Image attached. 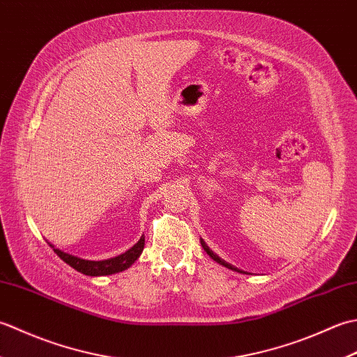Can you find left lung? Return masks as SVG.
<instances>
[{"mask_svg": "<svg viewBox=\"0 0 357 357\" xmlns=\"http://www.w3.org/2000/svg\"><path fill=\"white\" fill-rule=\"evenodd\" d=\"M201 245H202V248L204 250H206V252H207V255L211 257V259H213V261H216L218 264H221V265H224V267H227V268H230V270H234V271H239V273H244V271H242V270H238L236 267H233V265L231 264H229V262H225L224 259H221V257H219L218 255H215L213 252H211V250L207 247V244H206V242H204L202 239H201Z\"/></svg>", "mask_w": 357, "mask_h": 357, "instance_id": "left-lung-1", "label": "left lung"}]
</instances>
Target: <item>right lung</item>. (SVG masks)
I'll return each instance as SVG.
<instances>
[{"instance_id":"1","label":"right lung","mask_w":357,"mask_h":357,"mask_svg":"<svg viewBox=\"0 0 357 357\" xmlns=\"http://www.w3.org/2000/svg\"><path fill=\"white\" fill-rule=\"evenodd\" d=\"M144 236L136 242V244L128 248L126 253L110 257V259H104V261H87V259H81L78 256H72L69 253H64L61 250L55 248L53 245H50L61 259L69 264L72 268H75L77 271L82 273V275L87 276H107V275H115V273H119L123 270H127L130 265L138 259L141 256L142 250H144Z\"/></svg>"}]
</instances>
